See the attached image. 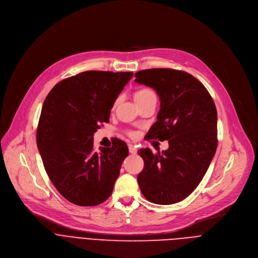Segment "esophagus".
Wrapping results in <instances>:
<instances>
[{
  "mask_svg": "<svg viewBox=\"0 0 258 258\" xmlns=\"http://www.w3.org/2000/svg\"><path fill=\"white\" fill-rule=\"evenodd\" d=\"M128 151H130V153L131 154H137V148H136V147L135 146H133V145H128Z\"/></svg>",
  "mask_w": 258,
  "mask_h": 258,
  "instance_id": "34e87169",
  "label": "esophagus"
}]
</instances>
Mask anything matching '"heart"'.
I'll return each instance as SVG.
<instances>
[{
	"label": "heart",
	"instance_id": "obj_1",
	"mask_svg": "<svg viewBox=\"0 0 258 258\" xmlns=\"http://www.w3.org/2000/svg\"><path fill=\"white\" fill-rule=\"evenodd\" d=\"M152 97H156V96H155V93H154L152 90L148 89V88L140 89V90H138V91L135 93V95H134V98H135L136 103L141 102V101H144V100L148 99V98H152Z\"/></svg>",
	"mask_w": 258,
	"mask_h": 258
}]
</instances>
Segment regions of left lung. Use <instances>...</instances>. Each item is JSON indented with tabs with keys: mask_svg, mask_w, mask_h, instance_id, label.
<instances>
[{
	"mask_svg": "<svg viewBox=\"0 0 258 258\" xmlns=\"http://www.w3.org/2000/svg\"><path fill=\"white\" fill-rule=\"evenodd\" d=\"M135 82L154 89L160 99L157 121L148 139L168 141V149L153 154L140 149L144 168L138 182L144 197L168 205L187 198L199 185L217 147V113L206 88L190 73L153 68L135 73Z\"/></svg>",
	"mask_w": 258,
	"mask_h": 258,
	"instance_id": "left-lung-1",
	"label": "left lung"
}]
</instances>
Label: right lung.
Segmentation results:
<instances>
[{
  "label": "right lung",
  "mask_w": 258,
  "mask_h": 258,
  "mask_svg": "<svg viewBox=\"0 0 258 258\" xmlns=\"http://www.w3.org/2000/svg\"><path fill=\"white\" fill-rule=\"evenodd\" d=\"M133 72L90 70L59 82L48 94L36 130V145L57 191L69 202L95 206L106 201L128 148H94V133L109 122L110 111Z\"/></svg>",
  "instance_id": "1"
}]
</instances>
